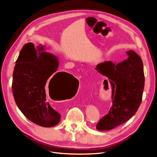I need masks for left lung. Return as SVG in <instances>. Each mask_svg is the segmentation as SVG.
<instances>
[{
  "label": "left lung",
  "mask_w": 157,
  "mask_h": 157,
  "mask_svg": "<svg viewBox=\"0 0 157 157\" xmlns=\"http://www.w3.org/2000/svg\"><path fill=\"white\" fill-rule=\"evenodd\" d=\"M126 53L128 58L121 63L105 61L95 68L109 79L112 90V105L97 124L99 131H109L124 124L134 115L141 105L144 87L143 61L134 51Z\"/></svg>",
  "instance_id": "1"
}]
</instances>
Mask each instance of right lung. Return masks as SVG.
<instances>
[{
  "label": "right lung",
  "instance_id": "right-lung-1",
  "mask_svg": "<svg viewBox=\"0 0 157 157\" xmlns=\"http://www.w3.org/2000/svg\"><path fill=\"white\" fill-rule=\"evenodd\" d=\"M45 50L41 44L35 48L29 42L23 46L16 61L12 89L18 108L29 121L51 127L60 122L61 115L48 102L47 86L51 97V93H64L75 87L78 80L68 73L56 72L58 58Z\"/></svg>",
  "mask_w": 157,
  "mask_h": 157
}]
</instances>
